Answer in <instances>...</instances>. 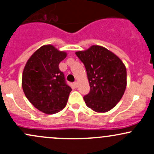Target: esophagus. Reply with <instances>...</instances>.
Here are the masks:
<instances>
[{
    "mask_svg": "<svg viewBox=\"0 0 154 154\" xmlns=\"http://www.w3.org/2000/svg\"><path fill=\"white\" fill-rule=\"evenodd\" d=\"M74 86L75 87V88H77V87L78 86V82H77V81L74 82Z\"/></svg>",
    "mask_w": 154,
    "mask_h": 154,
    "instance_id": "34e87169",
    "label": "esophagus"
}]
</instances>
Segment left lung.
Returning a JSON list of instances; mask_svg holds the SVG:
<instances>
[{"label": "left lung", "instance_id": "left-lung-1", "mask_svg": "<svg viewBox=\"0 0 154 154\" xmlns=\"http://www.w3.org/2000/svg\"><path fill=\"white\" fill-rule=\"evenodd\" d=\"M86 69L90 91L83 97L86 106L97 112H106L122 97L127 72L122 61L107 48L92 46L76 52Z\"/></svg>", "mask_w": 154, "mask_h": 154}]
</instances>
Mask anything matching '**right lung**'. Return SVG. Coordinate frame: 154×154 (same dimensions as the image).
I'll return each mask as SVG.
<instances>
[{"label": "right lung", "instance_id": "obj_1", "mask_svg": "<svg viewBox=\"0 0 154 154\" xmlns=\"http://www.w3.org/2000/svg\"><path fill=\"white\" fill-rule=\"evenodd\" d=\"M66 57V52L51 45L43 46L31 56L23 69L24 94L35 108L45 114H55L62 110L72 91L59 69V63Z\"/></svg>", "mask_w": 154, "mask_h": 154}]
</instances>
